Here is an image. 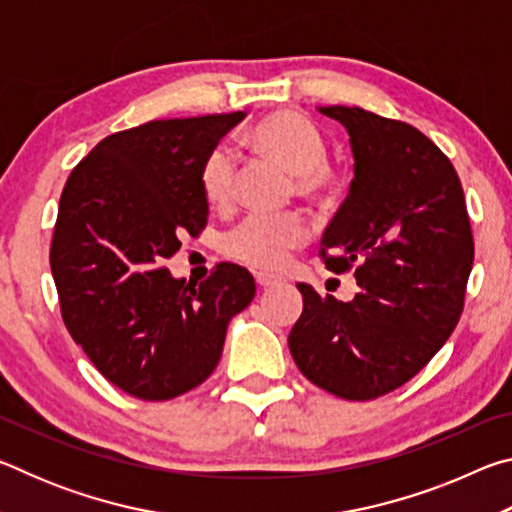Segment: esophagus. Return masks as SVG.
Here are the masks:
<instances>
[{
  "label": "esophagus",
  "instance_id": "1",
  "mask_svg": "<svg viewBox=\"0 0 512 512\" xmlns=\"http://www.w3.org/2000/svg\"><path fill=\"white\" fill-rule=\"evenodd\" d=\"M255 282H257V287L268 289V287H275V284H280V282H282V277H277V275H271V273L259 271V273H255Z\"/></svg>",
  "mask_w": 512,
  "mask_h": 512
}]
</instances>
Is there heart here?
<instances>
[{"instance_id": "obj_1", "label": "heart", "mask_w": 512, "mask_h": 512, "mask_svg": "<svg viewBox=\"0 0 512 512\" xmlns=\"http://www.w3.org/2000/svg\"><path fill=\"white\" fill-rule=\"evenodd\" d=\"M244 144L259 158L271 160L293 176V192L320 203L334 192V171L327 144L314 121L293 110H277L244 133ZM198 187L212 210H228L237 187V158L228 146H214L198 169ZM309 228L300 214L248 216L223 237V253L237 262L277 271L293 250L307 241Z\"/></svg>"}]
</instances>
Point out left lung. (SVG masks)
<instances>
[{"mask_svg":"<svg viewBox=\"0 0 512 512\" xmlns=\"http://www.w3.org/2000/svg\"><path fill=\"white\" fill-rule=\"evenodd\" d=\"M320 112L348 128L354 178L318 255L336 275L354 271L359 291L341 302L298 284L289 350L311 384L366 402L404 386L452 336L474 239L454 164L427 135L363 108Z\"/></svg>","mask_w":512,"mask_h":512,"instance_id":"8db88e82","label":"left lung"}]
</instances>
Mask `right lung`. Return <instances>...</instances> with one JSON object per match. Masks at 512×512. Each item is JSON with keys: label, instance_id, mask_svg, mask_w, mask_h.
I'll list each match as a JSON object with an SVG mask.
<instances>
[{"label": "right lung", "instance_id": "obj_1", "mask_svg": "<svg viewBox=\"0 0 512 512\" xmlns=\"http://www.w3.org/2000/svg\"><path fill=\"white\" fill-rule=\"evenodd\" d=\"M246 112L155 119L108 135L69 173L49 262L60 314L103 377L146 402L192 391L221 359L230 318L255 298L237 264L201 284L173 280L164 259L201 235L198 169Z\"/></svg>", "mask_w": 512, "mask_h": 512}]
</instances>
